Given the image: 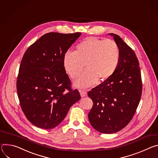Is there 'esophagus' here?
<instances>
[{"label": "esophagus", "mask_w": 158, "mask_h": 158, "mask_svg": "<svg viewBox=\"0 0 158 158\" xmlns=\"http://www.w3.org/2000/svg\"><path fill=\"white\" fill-rule=\"evenodd\" d=\"M80 95L81 97H86L87 95V92L85 90H80Z\"/></svg>", "instance_id": "obj_1"}]
</instances>
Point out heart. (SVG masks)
<instances>
[{"label": "heart", "mask_w": 158, "mask_h": 158, "mask_svg": "<svg viewBox=\"0 0 158 158\" xmlns=\"http://www.w3.org/2000/svg\"><path fill=\"white\" fill-rule=\"evenodd\" d=\"M120 60L118 44L112 40L88 37L80 42L75 51L64 55L63 63L66 72L72 78L80 76L85 66V72L75 81L78 87H89L111 77Z\"/></svg>", "instance_id": "1"}]
</instances>
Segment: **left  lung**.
Listing matches in <instances>:
<instances>
[{
    "mask_svg": "<svg viewBox=\"0 0 158 158\" xmlns=\"http://www.w3.org/2000/svg\"><path fill=\"white\" fill-rule=\"evenodd\" d=\"M109 34L120 48L119 65L111 77L88 93L94 103L89 113V121L95 130L103 134L117 132L129 123L143 90L141 70L135 52L118 35Z\"/></svg>",
    "mask_w": 158,
    "mask_h": 158,
    "instance_id": "1",
    "label": "left lung"
}]
</instances>
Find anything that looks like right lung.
Returning a JSON list of instances; mask_svg holds the SVG:
<instances>
[{
	"instance_id": "1",
	"label": "right lung",
	"mask_w": 158,
	"mask_h": 158,
	"mask_svg": "<svg viewBox=\"0 0 158 158\" xmlns=\"http://www.w3.org/2000/svg\"><path fill=\"white\" fill-rule=\"evenodd\" d=\"M81 34L49 32L25 52L17 92L22 110L35 126L55 128L81 98L78 90L72 89L63 63L64 55Z\"/></svg>"
}]
</instances>
